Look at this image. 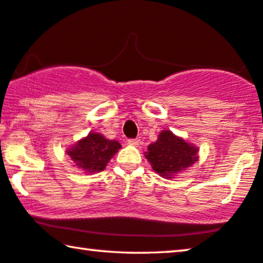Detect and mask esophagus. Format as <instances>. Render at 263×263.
<instances>
[{
  "mask_svg": "<svg viewBox=\"0 0 263 263\" xmlns=\"http://www.w3.org/2000/svg\"><path fill=\"white\" fill-rule=\"evenodd\" d=\"M127 142H128V144H130V145H135V147H137V145L140 144L141 141H140L139 139H129V140L127 141Z\"/></svg>",
  "mask_w": 263,
  "mask_h": 263,
  "instance_id": "1",
  "label": "esophagus"
}]
</instances>
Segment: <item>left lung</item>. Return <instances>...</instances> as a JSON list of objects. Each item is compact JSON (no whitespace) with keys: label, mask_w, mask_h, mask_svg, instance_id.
Returning a JSON list of instances; mask_svg holds the SVG:
<instances>
[{"label":"left lung","mask_w":263,"mask_h":263,"mask_svg":"<svg viewBox=\"0 0 263 263\" xmlns=\"http://www.w3.org/2000/svg\"><path fill=\"white\" fill-rule=\"evenodd\" d=\"M197 148L181 137L169 130H163L160 133L156 142L149 144L145 157L156 173L168 179L197 161Z\"/></svg>","instance_id":"1"}]
</instances>
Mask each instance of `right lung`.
I'll list each match as a JSON object with an SVG mask.
<instances>
[{
    "instance_id": "right-lung-1",
    "label": "right lung",
    "mask_w": 263,
    "mask_h": 263,
    "mask_svg": "<svg viewBox=\"0 0 263 263\" xmlns=\"http://www.w3.org/2000/svg\"><path fill=\"white\" fill-rule=\"evenodd\" d=\"M120 148L118 141L108 140L98 133H90L78 144L68 149L67 153L78 168L90 174L102 172Z\"/></svg>"
}]
</instances>
